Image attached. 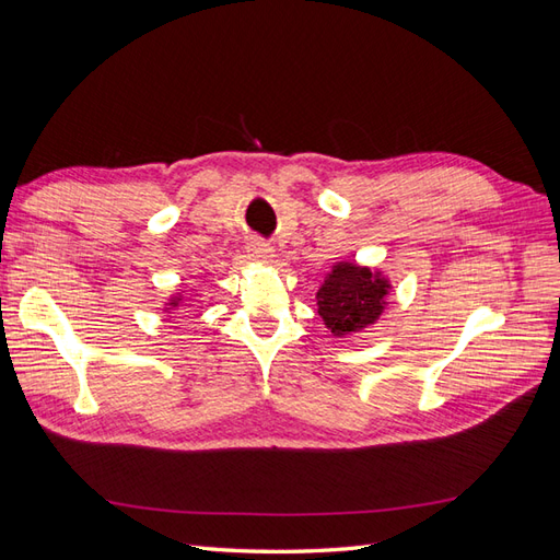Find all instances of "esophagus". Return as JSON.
Wrapping results in <instances>:
<instances>
[{
  "instance_id": "34e87169",
  "label": "esophagus",
  "mask_w": 560,
  "mask_h": 560,
  "mask_svg": "<svg viewBox=\"0 0 560 560\" xmlns=\"http://www.w3.org/2000/svg\"><path fill=\"white\" fill-rule=\"evenodd\" d=\"M247 252H249V257L254 261H268L270 257H273V247H270L268 243H264L261 238H252L247 243Z\"/></svg>"
}]
</instances>
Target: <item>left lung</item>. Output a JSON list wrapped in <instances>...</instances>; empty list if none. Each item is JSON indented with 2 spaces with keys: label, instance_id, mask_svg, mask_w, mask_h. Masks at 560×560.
I'll use <instances>...</instances> for the list:
<instances>
[{
  "label": "left lung",
  "instance_id": "obj_1",
  "mask_svg": "<svg viewBox=\"0 0 560 560\" xmlns=\"http://www.w3.org/2000/svg\"><path fill=\"white\" fill-rule=\"evenodd\" d=\"M387 290L389 284L381 273L341 261L317 290V315L334 336L358 334L381 317Z\"/></svg>",
  "mask_w": 560,
  "mask_h": 560
}]
</instances>
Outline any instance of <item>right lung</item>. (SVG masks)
Instances as JSON below:
<instances>
[{"mask_svg": "<svg viewBox=\"0 0 560 560\" xmlns=\"http://www.w3.org/2000/svg\"><path fill=\"white\" fill-rule=\"evenodd\" d=\"M179 301H182L179 296H173V299H171V308H177V306H179Z\"/></svg>", "mask_w": 560, "mask_h": 560, "instance_id": "right-lung-1", "label": "right lung"}]
</instances>
